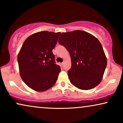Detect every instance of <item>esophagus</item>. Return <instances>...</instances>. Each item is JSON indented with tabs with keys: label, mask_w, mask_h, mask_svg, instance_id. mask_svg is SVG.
<instances>
[{
	"label": "esophagus",
	"mask_w": 123,
	"mask_h": 123,
	"mask_svg": "<svg viewBox=\"0 0 123 123\" xmlns=\"http://www.w3.org/2000/svg\"><path fill=\"white\" fill-rule=\"evenodd\" d=\"M61 66H63V65H64V62H63L62 63H61Z\"/></svg>",
	"instance_id": "obj_1"
}]
</instances>
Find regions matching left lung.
Segmentation results:
<instances>
[{
	"label": "left lung",
	"mask_w": 123,
	"mask_h": 123,
	"mask_svg": "<svg viewBox=\"0 0 123 123\" xmlns=\"http://www.w3.org/2000/svg\"><path fill=\"white\" fill-rule=\"evenodd\" d=\"M58 42L70 54L71 68L68 74L71 84L83 90L97 86L107 66V59L99 41L87 32L75 30L62 33Z\"/></svg>",
	"instance_id": "1"
}]
</instances>
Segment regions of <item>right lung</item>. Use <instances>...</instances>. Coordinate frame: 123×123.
I'll list each match as a JSON object with an SVG mask.
<instances>
[{
    "label": "right lung",
    "mask_w": 123,
    "mask_h": 123,
    "mask_svg": "<svg viewBox=\"0 0 123 123\" xmlns=\"http://www.w3.org/2000/svg\"><path fill=\"white\" fill-rule=\"evenodd\" d=\"M60 34L38 32L23 43L17 57L19 74L25 83L34 91H47L56 82L61 68L55 63L52 50Z\"/></svg>",
    "instance_id": "obj_1"
}]
</instances>
